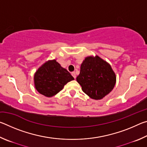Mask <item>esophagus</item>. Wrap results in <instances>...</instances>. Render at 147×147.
Masks as SVG:
<instances>
[{
	"mask_svg": "<svg viewBox=\"0 0 147 147\" xmlns=\"http://www.w3.org/2000/svg\"><path fill=\"white\" fill-rule=\"evenodd\" d=\"M71 74H72V76H73L74 77V78H76V73H75V72H72V73H71Z\"/></svg>",
	"mask_w": 147,
	"mask_h": 147,
	"instance_id": "1",
	"label": "esophagus"
}]
</instances>
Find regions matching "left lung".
<instances>
[{
	"label": "left lung",
	"instance_id": "8db88e82",
	"mask_svg": "<svg viewBox=\"0 0 147 147\" xmlns=\"http://www.w3.org/2000/svg\"><path fill=\"white\" fill-rule=\"evenodd\" d=\"M76 80L89 97L100 100L113 89L116 76L106 61L98 56H89L82 63Z\"/></svg>",
	"mask_w": 147,
	"mask_h": 147
}]
</instances>
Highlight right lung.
<instances>
[{
    "label": "right lung",
    "mask_w": 147,
    "mask_h": 147,
    "mask_svg": "<svg viewBox=\"0 0 147 147\" xmlns=\"http://www.w3.org/2000/svg\"><path fill=\"white\" fill-rule=\"evenodd\" d=\"M74 78L55 59L49 61L38 69L34 75L36 89L43 95L51 97L60 91Z\"/></svg>",
    "instance_id": "right-lung-1"
}]
</instances>
